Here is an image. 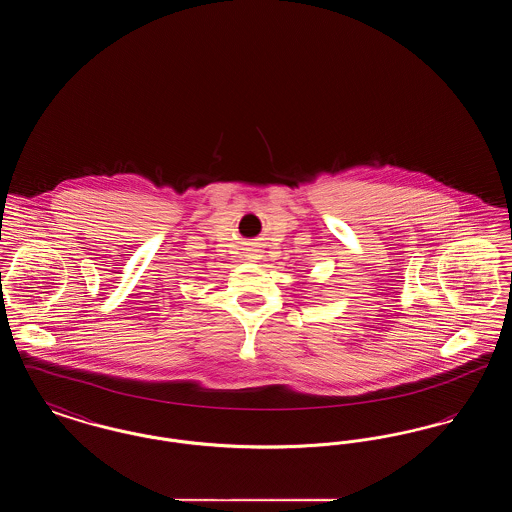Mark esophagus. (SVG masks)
I'll list each match as a JSON object with an SVG mask.
<instances>
[{"label":"esophagus","instance_id":"obj_1","mask_svg":"<svg viewBox=\"0 0 512 512\" xmlns=\"http://www.w3.org/2000/svg\"><path fill=\"white\" fill-rule=\"evenodd\" d=\"M249 251H251V255H257V253H259V249H253V247H249Z\"/></svg>","mask_w":512,"mask_h":512}]
</instances>
